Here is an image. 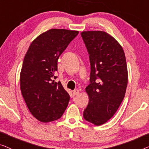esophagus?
<instances>
[{
	"label": "esophagus",
	"instance_id": "obj_1",
	"mask_svg": "<svg viewBox=\"0 0 149 149\" xmlns=\"http://www.w3.org/2000/svg\"><path fill=\"white\" fill-rule=\"evenodd\" d=\"M79 91L77 89H76V90H74V91H73V95H74V96H75V95H77L79 94Z\"/></svg>",
	"mask_w": 149,
	"mask_h": 149
}]
</instances>
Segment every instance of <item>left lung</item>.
<instances>
[{
    "instance_id": "8db88e82",
    "label": "left lung",
    "mask_w": 149,
    "mask_h": 149,
    "mask_svg": "<svg viewBox=\"0 0 149 149\" xmlns=\"http://www.w3.org/2000/svg\"><path fill=\"white\" fill-rule=\"evenodd\" d=\"M89 54L91 84L84 118L95 125L106 123L123 100L128 79L124 51L112 36L103 31L81 33Z\"/></svg>"
}]
</instances>
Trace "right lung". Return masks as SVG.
Here are the masks:
<instances>
[{"mask_svg":"<svg viewBox=\"0 0 149 149\" xmlns=\"http://www.w3.org/2000/svg\"><path fill=\"white\" fill-rule=\"evenodd\" d=\"M78 31L51 29L33 40L25 55L20 73V88L32 116L41 122L59 119L70 96L54 73L57 61Z\"/></svg>","mask_w":149,"mask_h":149,"instance_id":"right-lung-1","label":"right lung"}]
</instances>
